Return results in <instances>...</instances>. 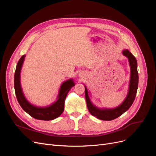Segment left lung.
<instances>
[{"mask_svg":"<svg viewBox=\"0 0 156 156\" xmlns=\"http://www.w3.org/2000/svg\"><path fill=\"white\" fill-rule=\"evenodd\" d=\"M122 55L128 59L130 66V78L128 92H127V96L124 100L122 101L120 105L115 108L98 107L91 101L90 98V96L91 97L90 92L88 91L87 87L84 84V88H85L84 93H85V98L88 109L92 116H95L100 120H112L119 117L129 109L135 98L139 83L137 62H136L135 56L130 53L129 50L124 49L122 51Z\"/></svg>","mask_w":156,"mask_h":156,"instance_id":"left-lung-1","label":"left lung"}]
</instances>
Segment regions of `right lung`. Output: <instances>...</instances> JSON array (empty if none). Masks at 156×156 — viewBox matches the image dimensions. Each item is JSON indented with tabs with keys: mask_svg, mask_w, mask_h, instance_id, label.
Instances as JSON below:
<instances>
[{
	"mask_svg": "<svg viewBox=\"0 0 156 156\" xmlns=\"http://www.w3.org/2000/svg\"><path fill=\"white\" fill-rule=\"evenodd\" d=\"M25 55H23L17 64L14 75V88L20 105L27 113L37 120H52L62 115L64 109L66 98L70 89L75 86L73 79L71 78L63 82L60 87L57 98L52 104L45 107H37L30 103L23 93L21 84V72Z\"/></svg>",
	"mask_w": 156,
	"mask_h": 156,
	"instance_id": "right-lung-1",
	"label": "right lung"
}]
</instances>
